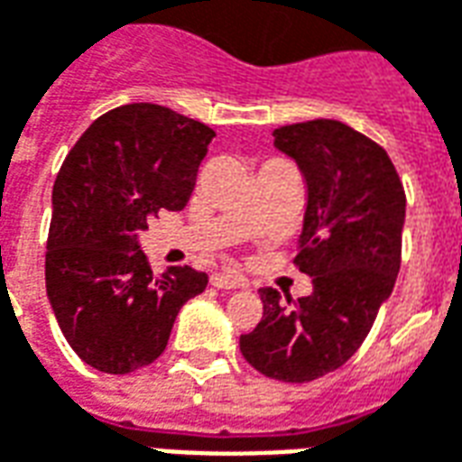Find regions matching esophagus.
<instances>
[{
    "mask_svg": "<svg viewBox=\"0 0 462 462\" xmlns=\"http://www.w3.org/2000/svg\"><path fill=\"white\" fill-rule=\"evenodd\" d=\"M210 283L215 289H245L247 279L240 274H232V272H217V274L210 276Z\"/></svg>",
    "mask_w": 462,
    "mask_h": 462,
    "instance_id": "obj_1",
    "label": "esophagus"
}]
</instances>
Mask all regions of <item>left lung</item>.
<instances>
[{
  "mask_svg": "<svg viewBox=\"0 0 462 462\" xmlns=\"http://www.w3.org/2000/svg\"><path fill=\"white\" fill-rule=\"evenodd\" d=\"M274 146L306 179L293 264L313 293L282 300L259 289L264 313L240 350L264 377L303 384L343 367L372 330L402 264L406 196L387 152L337 119L279 126Z\"/></svg>",
  "mask_w": 462,
  "mask_h": 462,
  "instance_id": "left-lung-1",
  "label": "left lung"
}]
</instances>
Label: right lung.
<instances>
[{"mask_svg":"<svg viewBox=\"0 0 462 462\" xmlns=\"http://www.w3.org/2000/svg\"><path fill=\"white\" fill-rule=\"evenodd\" d=\"M213 136L162 105H122L85 129L58 171L46 293L68 345L95 370L152 365L180 306L205 291L208 274L190 266L152 274L139 232L188 203Z\"/></svg>","mask_w":462,"mask_h":462,"instance_id":"obj_1","label":"right lung"}]
</instances>
